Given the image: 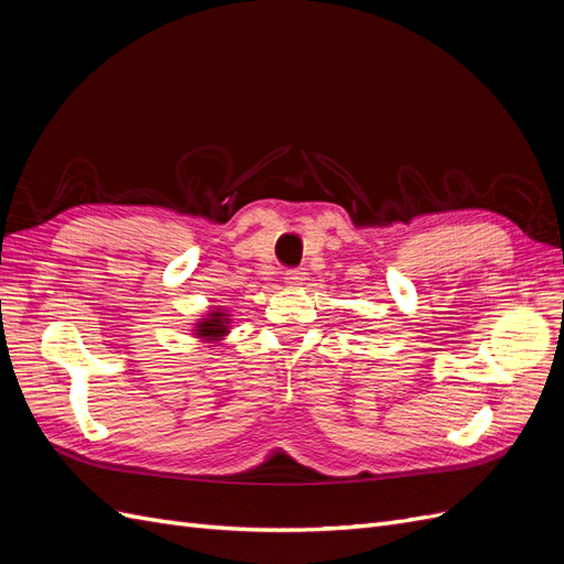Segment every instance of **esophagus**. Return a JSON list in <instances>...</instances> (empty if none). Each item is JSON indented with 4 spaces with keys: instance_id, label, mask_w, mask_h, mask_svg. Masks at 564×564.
Segmentation results:
<instances>
[{
    "instance_id": "34e87169",
    "label": "esophagus",
    "mask_w": 564,
    "mask_h": 564,
    "mask_svg": "<svg viewBox=\"0 0 564 564\" xmlns=\"http://www.w3.org/2000/svg\"><path fill=\"white\" fill-rule=\"evenodd\" d=\"M303 280H305V270H303V268H289V270L284 272V282H286L289 286L303 284Z\"/></svg>"
}]
</instances>
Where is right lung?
Returning a JSON list of instances; mask_svg holds the SVG:
<instances>
[{"mask_svg":"<svg viewBox=\"0 0 564 564\" xmlns=\"http://www.w3.org/2000/svg\"><path fill=\"white\" fill-rule=\"evenodd\" d=\"M202 336L207 338H214V336H220L226 334V324H224V317H220V313H214L209 322H202L199 329H197Z\"/></svg>","mask_w":564,"mask_h":564,"instance_id":"right-lung-1","label":"right lung"}]
</instances>
